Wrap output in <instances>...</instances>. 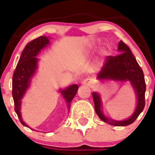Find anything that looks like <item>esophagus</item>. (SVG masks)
Segmentation results:
<instances>
[{"label":"esophagus","mask_w":155,"mask_h":155,"mask_svg":"<svg viewBox=\"0 0 155 155\" xmlns=\"http://www.w3.org/2000/svg\"><path fill=\"white\" fill-rule=\"evenodd\" d=\"M81 84L83 85H86V86L92 87L94 85V82L91 80H90V79H85V80H84L81 82Z\"/></svg>","instance_id":"esophagus-1"}]
</instances>
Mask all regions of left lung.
<instances>
[{"label": "left lung", "instance_id": "8db88e82", "mask_svg": "<svg viewBox=\"0 0 155 155\" xmlns=\"http://www.w3.org/2000/svg\"><path fill=\"white\" fill-rule=\"evenodd\" d=\"M118 51L120 54L115 56H107V62L99 71L97 79L101 81H128L136 95L137 104L134 113L125 120H115L105 116L102 110V99L99 93L93 92L95 110L102 121L110 125L123 127L131 124L135 121L145 107L146 83L144 74L136 59L132 54L127 45L122 41H119Z\"/></svg>", "mask_w": 155, "mask_h": 155}]
</instances>
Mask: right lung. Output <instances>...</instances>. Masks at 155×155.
I'll return each mask as SVG.
<instances>
[{
    "mask_svg": "<svg viewBox=\"0 0 155 155\" xmlns=\"http://www.w3.org/2000/svg\"><path fill=\"white\" fill-rule=\"evenodd\" d=\"M48 45L49 39L46 36H40L28 43L22 51L12 75V98L14 101L15 111L22 125L27 127L28 126L23 121L21 116V100L30 87L32 78L38 68L39 59L36 56L44 48H46ZM78 88L77 84H73L65 89L59 90L66 102L68 110H70L71 102L75 97Z\"/></svg>",
    "mask_w": 155,
    "mask_h": 155,
    "instance_id": "obj_1",
    "label": "right lung"
}]
</instances>
